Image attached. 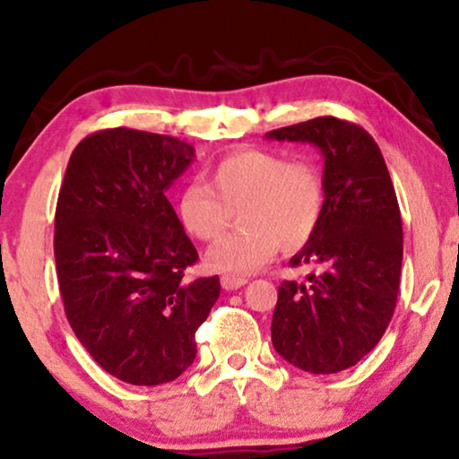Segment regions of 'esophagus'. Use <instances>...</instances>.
<instances>
[{"label":"esophagus","mask_w":459,"mask_h":459,"mask_svg":"<svg viewBox=\"0 0 459 459\" xmlns=\"http://www.w3.org/2000/svg\"><path fill=\"white\" fill-rule=\"evenodd\" d=\"M247 283L246 277H233V274H224L222 279H220V285H222V290L226 291H233V290H239Z\"/></svg>","instance_id":"esophagus-1"}]
</instances>
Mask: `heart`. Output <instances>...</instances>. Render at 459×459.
I'll use <instances>...</instances> for the list:
<instances>
[{"label": "heart", "mask_w": 459, "mask_h": 459, "mask_svg": "<svg viewBox=\"0 0 459 459\" xmlns=\"http://www.w3.org/2000/svg\"><path fill=\"white\" fill-rule=\"evenodd\" d=\"M207 185L188 182L176 201L182 229L199 241L222 237L241 212V233L205 254L213 273L243 277L264 268L279 247L293 252L313 239L325 213V185L313 163L273 151H239L220 159Z\"/></svg>", "instance_id": "obj_1"}]
</instances>
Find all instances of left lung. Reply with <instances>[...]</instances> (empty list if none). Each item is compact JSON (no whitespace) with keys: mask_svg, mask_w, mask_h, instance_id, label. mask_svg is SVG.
I'll list each match as a JSON object with an SVG mask.
<instances>
[{"mask_svg":"<svg viewBox=\"0 0 459 459\" xmlns=\"http://www.w3.org/2000/svg\"><path fill=\"white\" fill-rule=\"evenodd\" d=\"M323 152L325 213L290 264H315L308 283L283 281L273 313V346L308 374L357 365L386 332L401 283L403 224L380 146L351 121L315 117L266 134Z\"/></svg>","mask_w":459,"mask_h":459,"instance_id":"left-lung-1","label":"left lung"}]
</instances>
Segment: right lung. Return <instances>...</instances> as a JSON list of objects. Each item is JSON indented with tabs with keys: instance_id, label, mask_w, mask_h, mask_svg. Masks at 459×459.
I'll return each mask as SVG.
<instances>
[{
	"instance_id": "right-lung-1",
	"label": "right lung",
	"mask_w": 459,
	"mask_h": 459,
	"mask_svg": "<svg viewBox=\"0 0 459 459\" xmlns=\"http://www.w3.org/2000/svg\"><path fill=\"white\" fill-rule=\"evenodd\" d=\"M195 149L111 127L75 146L58 193L54 258L66 319L90 357L134 386L172 382L197 357L195 332L220 279H185L199 254L166 191Z\"/></svg>"
}]
</instances>
